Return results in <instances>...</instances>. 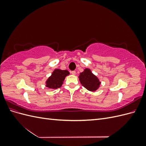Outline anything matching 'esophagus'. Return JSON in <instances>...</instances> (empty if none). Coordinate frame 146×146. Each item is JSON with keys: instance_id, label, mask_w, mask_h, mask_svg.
Segmentation results:
<instances>
[{"instance_id": "esophagus-1", "label": "esophagus", "mask_w": 146, "mask_h": 146, "mask_svg": "<svg viewBox=\"0 0 146 146\" xmlns=\"http://www.w3.org/2000/svg\"><path fill=\"white\" fill-rule=\"evenodd\" d=\"M70 73H71L72 75H76V72L75 71V70H72V71L70 72Z\"/></svg>"}]
</instances>
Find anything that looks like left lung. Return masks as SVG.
<instances>
[{"label":"left lung","instance_id":"1","mask_svg":"<svg viewBox=\"0 0 146 146\" xmlns=\"http://www.w3.org/2000/svg\"><path fill=\"white\" fill-rule=\"evenodd\" d=\"M82 85L88 90L94 91L99 88L100 82L99 78L92 74L90 69H85L78 77Z\"/></svg>","mask_w":146,"mask_h":146}]
</instances>
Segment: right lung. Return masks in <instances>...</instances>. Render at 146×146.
<instances>
[{"label": "right lung", "instance_id": "1", "mask_svg": "<svg viewBox=\"0 0 146 146\" xmlns=\"http://www.w3.org/2000/svg\"><path fill=\"white\" fill-rule=\"evenodd\" d=\"M69 72L67 70L56 69L52 72L51 76L48 77L46 83V86L51 90H55L62 86L65 77L68 76Z\"/></svg>", "mask_w": 146, "mask_h": 146}]
</instances>
